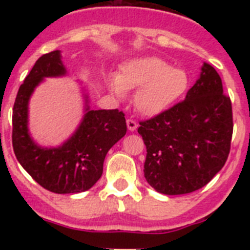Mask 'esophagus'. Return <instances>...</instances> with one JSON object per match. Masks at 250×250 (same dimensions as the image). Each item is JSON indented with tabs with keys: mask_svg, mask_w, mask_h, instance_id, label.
I'll list each match as a JSON object with an SVG mask.
<instances>
[{
	"mask_svg": "<svg viewBox=\"0 0 250 250\" xmlns=\"http://www.w3.org/2000/svg\"><path fill=\"white\" fill-rule=\"evenodd\" d=\"M126 125H127V129H129L130 131H135V130L138 129V124H136V121L131 120V119H127Z\"/></svg>",
	"mask_w": 250,
	"mask_h": 250,
	"instance_id": "1",
	"label": "esophagus"
}]
</instances>
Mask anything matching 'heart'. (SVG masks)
I'll return each mask as SVG.
<instances>
[{
  "label": "heart",
  "mask_w": 250,
  "mask_h": 250,
  "mask_svg": "<svg viewBox=\"0 0 250 250\" xmlns=\"http://www.w3.org/2000/svg\"><path fill=\"white\" fill-rule=\"evenodd\" d=\"M190 75L182 67L155 56L134 57L123 63L119 75H110L109 89L124 99L127 90L138 89L134 105L141 115L154 118L164 114L185 98L190 89Z\"/></svg>",
  "instance_id": "1"
}]
</instances>
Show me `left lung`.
I'll list each match as a JSON object with an SVG mask.
<instances>
[{"label": "left lung", "mask_w": 250, "mask_h": 250, "mask_svg": "<svg viewBox=\"0 0 250 250\" xmlns=\"http://www.w3.org/2000/svg\"><path fill=\"white\" fill-rule=\"evenodd\" d=\"M146 145L144 175L158 193L195 191L219 173L233 134L231 103L215 68L203 62L200 75L182 103L140 123Z\"/></svg>", "instance_id": "1"}]
</instances>
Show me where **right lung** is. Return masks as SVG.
Returning <instances> with one entry per match:
<instances>
[{
	"label": "right lung",
	"instance_id": "add662e5",
	"mask_svg": "<svg viewBox=\"0 0 250 250\" xmlns=\"http://www.w3.org/2000/svg\"><path fill=\"white\" fill-rule=\"evenodd\" d=\"M66 75L61 51L42 55L20 86L12 114V145L17 160L35 182L56 194L83 193L94 187L103 175L107 151L126 134L125 115L118 109L92 110L89 91L77 80L83 115L76 130L57 146L36 143L28 129L31 96L45 79Z\"/></svg>",
	"mask_w": 250,
	"mask_h": 250
}]
</instances>
